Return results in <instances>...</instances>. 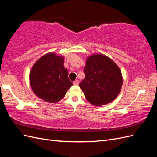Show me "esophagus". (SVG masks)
Masks as SVG:
<instances>
[{
    "label": "esophagus",
    "mask_w": 157,
    "mask_h": 157,
    "mask_svg": "<svg viewBox=\"0 0 157 157\" xmlns=\"http://www.w3.org/2000/svg\"><path fill=\"white\" fill-rule=\"evenodd\" d=\"M78 83H79V81H78V80H75V81L73 82V84H74V85H78Z\"/></svg>",
    "instance_id": "obj_1"
}]
</instances>
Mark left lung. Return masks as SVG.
<instances>
[{
	"label": "left lung",
	"mask_w": 157,
	"mask_h": 157,
	"mask_svg": "<svg viewBox=\"0 0 157 157\" xmlns=\"http://www.w3.org/2000/svg\"><path fill=\"white\" fill-rule=\"evenodd\" d=\"M85 78L79 84L87 100L96 106L111 102L120 93L122 77L114 61L103 54L88 57L84 68Z\"/></svg>",
	"instance_id": "left-lung-1"
}]
</instances>
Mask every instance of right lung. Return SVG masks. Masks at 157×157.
Instances as JSON below:
<instances>
[{"instance_id":"1","label":"right lung","mask_w":157,"mask_h":157,"mask_svg":"<svg viewBox=\"0 0 157 157\" xmlns=\"http://www.w3.org/2000/svg\"><path fill=\"white\" fill-rule=\"evenodd\" d=\"M63 63V57L49 53L33 65L29 76L30 84L38 97L47 102L56 103L65 96L73 82Z\"/></svg>"}]
</instances>
